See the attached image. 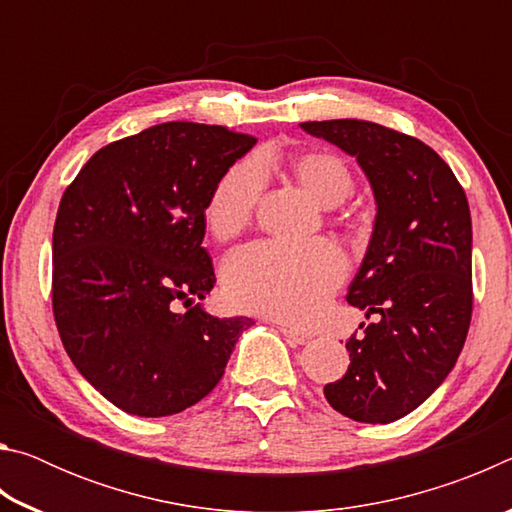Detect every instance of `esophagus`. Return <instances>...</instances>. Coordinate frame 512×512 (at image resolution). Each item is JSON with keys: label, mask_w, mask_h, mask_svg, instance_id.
Here are the masks:
<instances>
[{"label": "esophagus", "mask_w": 512, "mask_h": 512, "mask_svg": "<svg viewBox=\"0 0 512 512\" xmlns=\"http://www.w3.org/2000/svg\"><path fill=\"white\" fill-rule=\"evenodd\" d=\"M277 329H280V332L284 334V339L291 341V343H296V345H305V343H309V339H311L309 334L300 332V329L291 327V325H280Z\"/></svg>", "instance_id": "obj_1"}]
</instances>
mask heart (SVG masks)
<instances>
[{
	"label": "heart",
	"mask_w": 512,
	"mask_h": 512,
	"mask_svg": "<svg viewBox=\"0 0 512 512\" xmlns=\"http://www.w3.org/2000/svg\"><path fill=\"white\" fill-rule=\"evenodd\" d=\"M293 176L325 210L352 194L354 180L341 155L309 151L291 162ZM266 187L264 164L248 158L223 173L205 205V223L214 237L239 235L253 219ZM345 273L341 250L329 241L305 246L257 241L232 253L223 264V289L232 305L257 314L305 320Z\"/></svg>",
	"instance_id": "heart-1"
}]
</instances>
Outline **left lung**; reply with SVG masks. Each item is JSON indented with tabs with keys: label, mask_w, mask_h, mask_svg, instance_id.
Returning a JSON list of instances; mask_svg holds the SVG:
<instances>
[{
	"label": "left lung",
	"mask_w": 512,
	"mask_h": 512,
	"mask_svg": "<svg viewBox=\"0 0 512 512\" xmlns=\"http://www.w3.org/2000/svg\"><path fill=\"white\" fill-rule=\"evenodd\" d=\"M300 128L352 155L377 205L345 298L379 318L345 343L348 372L325 397L357 422L400 420L447 379L470 329V205L445 160L415 137L359 119Z\"/></svg>",
	"instance_id": "left-lung-1"
}]
</instances>
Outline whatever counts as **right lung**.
Returning a JSON list of instances; mask_svg holds the SVG:
<instances>
[{"instance_id":"1","label":"right lung","mask_w":512,"mask_h":512,"mask_svg":"<svg viewBox=\"0 0 512 512\" xmlns=\"http://www.w3.org/2000/svg\"><path fill=\"white\" fill-rule=\"evenodd\" d=\"M257 140L167 121L103 146L54 225V318L76 370L117 409L164 418L219 384L253 318H216L203 248L214 185Z\"/></svg>"}]
</instances>
